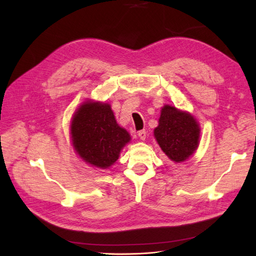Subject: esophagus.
I'll return each instance as SVG.
<instances>
[{
    "label": "esophagus",
    "mask_w": 256,
    "mask_h": 256,
    "mask_svg": "<svg viewBox=\"0 0 256 256\" xmlns=\"http://www.w3.org/2000/svg\"><path fill=\"white\" fill-rule=\"evenodd\" d=\"M138 138H141L142 141H144L145 138H146V130H145V129H143V130H140V131H138Z\"/></svg>",
    "instance_id": "esophagus-1"
}]
</instances>
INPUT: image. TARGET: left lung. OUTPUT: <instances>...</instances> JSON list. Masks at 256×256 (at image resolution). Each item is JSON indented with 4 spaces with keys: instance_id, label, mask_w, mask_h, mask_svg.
Instances as JSON below:
<instances>
[{
    "instance_id": "left-lung-1",
    "label": "left lung",
    "mask_w": 256,
    "mask_h": 256,
    "mask_svg": "<svg viewBox=\"0 0 256 256\" xmlns=\"http://www.w3.org/2000/svg\"><path fill=\"white\" fill-rule=\"evenodd\" d=\"M154 134L161 150L170 159L182 162L196 152L200 128L194 118L189 113L177 110L175 106H164Z\"/></svg>"
}]
</instances>
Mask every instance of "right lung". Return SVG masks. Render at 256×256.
<instances>
[{
  "label": "right lung",
  "instance_id": "1",
  "mask_svg": "<svg viewBox=\"0 0 256 256\" xmlns=\"http://www.w3.org/2000/svg\"><path fill=\"white\" fill-rule=\"evenodd\" d=\"M72 136L80 157L102 168L112 166L130 141L129 134L116 122L110 104L100 102H85L76 112Z\"/></svg>",
  "mask_w": 256,
  "mask_h": 256
}]
</instances>
